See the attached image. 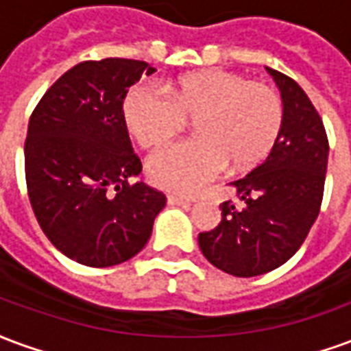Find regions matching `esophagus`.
<instances>
[{
    "mask_svg": "<svg viewBox=\"0 0 351 351\" xmlns=\"http://www.w3.org/2000/svg\"><path fill=\"white\" fill-rule=\"evenodd\" d=\"M167 203H169V205L184 206V205H191V203H193V199L180 197V195H169V197H167Z\"/></svg>",
    "mask_w": 351,
    "mask_h": 351,
    "instance_id": "34e87169",
    "label": "esophagus"
}]
</instances>
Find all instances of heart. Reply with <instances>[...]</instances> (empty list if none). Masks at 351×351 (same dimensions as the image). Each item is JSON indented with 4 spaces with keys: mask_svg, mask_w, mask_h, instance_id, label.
<instances>
[{
    "mask_svg": "<svg viewBox=\"0 0 351 351\" xmlns=\"http://www.w3.org/2000/svg\"><path fill=\"white\" fill-rule=\"evenodd\" d=\"M165 91L133 88L123 99L125 128L143 148H158L193 120L197 137L173 143L146 161L150 182L163 190L195 193L228 167H259L276 146L286 108L267 82L226 69L180 75Z\"/></svg>",
    "mask_w": 351,
    "mask_h": 351,
    "instance_id": "obj_1",
    "label": "heart"
}]
</instances>
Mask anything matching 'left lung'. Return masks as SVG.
I'll use <instances>...</instances> for the list:
<instances>
[{
    "instance_id": "left-lung-1",
    "label": "left lung",
    "mask_w": 351,
    "mask_h": 351,
    "mask_svg": "<svg viewBox=\"0 0 351 351\" xmlns=\"http://www.w3.org/2000/svg\"><path fill=\"white\" fill-rule=\"evenodd\" d=\"M286 118L271 156L231 182L239 203H221V221L199 233V248L220 271L250 278L278 269L301 248L324 199L329 141L317 110L293 79L267 67Z\"/></svg>"
}]
</instances>
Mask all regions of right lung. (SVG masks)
Here are the masks:
<instances>
[{"instance_id":"add662e5","label":"right lung","mask_w":351,"mask_h":351,"mask_svg":"<svg viewBox=\"0 0 351 351\" xmlns=\"http://www.w3.org/2000/svg\"><path fill=\"white\" fill-rule=\"evenodd\" d=\"M156 71L105 58L64 73L37 103L24 145L29 203L58 250L88 267L123 263L145 248L165 195L145 182L122 105L128 88Z\"/></svg>"}]
</instances>
